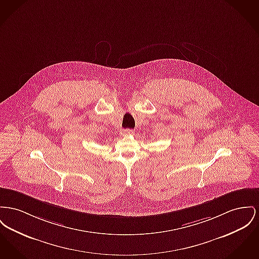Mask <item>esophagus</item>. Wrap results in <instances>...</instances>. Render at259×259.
I'll list each match as a JSON object with an SVG mask.
<instances>
[{
    "label": "esophagus",
    "instance_id": "34e87169",
    "mask_svg": "<svg viewBox=\"0 0 259 259\" xmlns=\"http://www.w3.org/2000/svg\"><path fill=\"white\" fill-rule=\"evenodd\" d=\"M123 135H132L134 133V131L132 129H124L121 132Z\"/></svg>",
    "mask_w": 259,
    "mask_h": 259
}]
</instances>
